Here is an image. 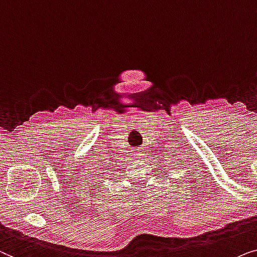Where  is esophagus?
Instances as JSON below:
<instances>
[{
    "mask_svg": "<svg viewBox=\"0 0 257 257\" xmlns=\"http://www.w3.org/2000/svg\"><path fill=\"white\" fill-rule=\"evenodd\" d=\"M132 154H133V156H134L135 159H138V160H141L143 155H145V154H143V150H141L140 148H136V149L133 150Z\"/></svg>",
    "mask_w": 257,
    "mask_h": 257,
    "instance_id": "1",
    "label": "esophagus"
}]
</instances>
